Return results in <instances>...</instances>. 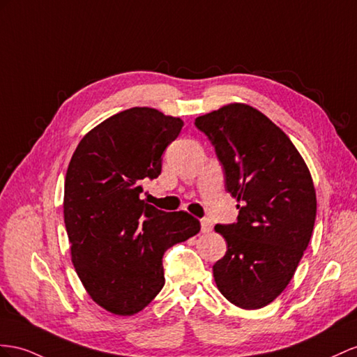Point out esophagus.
Returning a JSON list of instances; mask_svg holds the SVG:
<instances>
[{
  "mask_svg": "<svg viewBox=\"0 0 357 357\" xmlns=\"http://www.w3.org/2000/svg\"><path fill=\"white\" fill-rule=\"evenodd\" d=\"M200 227H202L204 234L211 232L213 231V222L209 220V218H202V220H200Z\"/></svg>",
  "mask_w": 357,
  "mask_h": 357,
  "instance_id": "34e87169",
  "label": "esophagus"
}]
</instances>
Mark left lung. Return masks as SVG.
Returning <instances> with one entry per match:
<instances>
[{"instance_id": "obj_1", "label": "left lung", "mask_w": 357, "mask_h": 357, "mask_svg": "<svg viewBox=\"0 0 357 357\" xmlns=\"http://www.w3.org/2000/svg\"><path fill=\"white\" fill-rule=\"evenodd\" d=\"M195 125L215 149L236 222L215 225L227 243L214 267L218 291L243 309L267 306L287 288L314 231L317 196L306 162L257 108L229 104Z\"/></svg>"}]
</instances>
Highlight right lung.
<instances>
[{
	"mask_svg": "<svg viewBox=\"0 0 357 357\" xmlns=\"http://www.w3.org/2000/svg\"><path fill=\"white\" fill-rule=\"evenodd\" d=\"M184 122L148 107L112 116L87 132L65 179L72 262L89 296L116 315L148 306L164 287V252L200 231L184 211L140 199L142 181L161 173V155Z\"/></svg>",
	"mask_w": 357,
	"mask_h": 357,
	"instance_id": "add662e5",
	"label": "right lung"
}]
</instances>
